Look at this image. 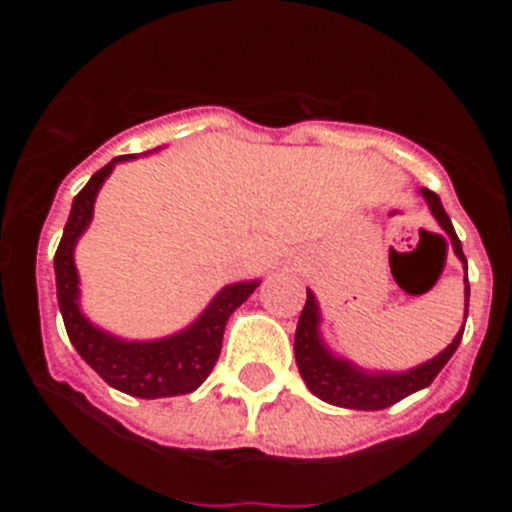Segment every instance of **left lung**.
Returning <instances> with one entry per match:
<instances>
[{
    "label": "left lung",
    "mask_w": 512,
    "mask_h": 512,
    "mask_svg": "<svg viewBox=\"0 0 512 512\" xmlns=\"http://www.w3.org/2000/svg\"><path fill=\"white\" fill-rule=\"evenodd\" d=\"M431 207V212L436 215V220L441 223V228L451 235V243H454V251L464 266V251H461V243L454 233V225H451V217L446 215L441 205V197L431 189H420ZM467 282V279H464ZM467 312H469V284H467ZM318 305H315V295L307 289V302L300 312V323H297L295 333V359L297 369H300L302 379L310 387L312 395H318L320 400L330 402V405H338V408H351V410H384L395 405V402L405 400L413 392L423 390L433 379L438 377L443 366L449 364V359L454 356V351L459 348L461 336H464V328H461L459 336L451 341V346H446L436 359L425 361V364L415 366L410 372L402 374H366L359 372L356 366H351L348 361L336 359L330 354L328 348L320 343L318 336Z\"/></svg>",
    "instance_id": "left-lung-1"
}]
</instances>
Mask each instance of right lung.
Wrapping results in <instances>:
<instances>
[{"mask_svg":"<svg viewBox=\"0 0 512 512\" xmlns=\"http://www.w3.org/2000/svg\"><path fill=\"white\" fill-rule=\"evenodd\" d=\"M130 156H117L115 161L99 169L74 197L71 215L63 228V238L58 243L56 259V292L58 307H61L63 325L69 333L71 343L79 356L92 366L104 382L133 397H176L189 395L210 377L212 366L217 364L220 348H223L225 323L233 315L235 307H241L259 282H243L225 287L215 300L210 302L202 318L179 336L164 338L151 343H128L112 338L102 330L94 328L81 315L76 297H79V277L74 266L76 238L92 220L94 197H97L102 182L110 176L117 161Z\"/></svg>","mask_w":512,"mask_h":512,"instance_id":"right-lung-1","label":"right lung"}]
</instances>
